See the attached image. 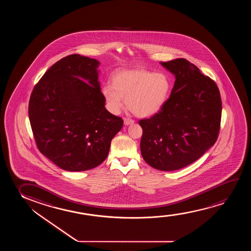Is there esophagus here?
<instances>
[{"mask_svg": "<svg viewBox=\"0 0 251 251\" xmlns=\"http://www.w3.org/2000/svg\"><path fill=\"white\" fill-rule=\"evenodd\" d=\"M134 121L133 119H130L128 117H125L124 118V124L125 125H129V124H134Z\"/></svg>", "mask_w": 251, "mask_h": 251, "instance_id": "34e87169", "label": "esophagus"}]
</instances>
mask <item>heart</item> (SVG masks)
Returning a JSON list of instances; mask_svg holds the SVG:
<instances>
[{
	"mask_svg": "<svg viewBox=\"0 0 251 251\" xmlns=\"http://www.w3.org/2000/svg\"><path fill=\"white\" fill-rule=\"evenodd\" d=\"M172 82L165 73L146 69L124 70L112 78V86L105 85L102 94L108 110L117 114L124 106V99L132 113L148 117L158 113L168 101Z\"/></svg>",
	"mask_w": 251,
	"mask_h": 251,
	"instance_id": "heart-1",
	"label": "heart"
}]
</instances>
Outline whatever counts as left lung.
<instances>
[{"mask_svg": "<svg viewBox=\"0 0 251 251\" xmlns=\"http://www.w3.org/2000/svg\"><path fill=\"white\" fill-rule=\"evenodd\" d=\"M176 77L165 106L139 121L145 161L159 171L192 164L216 142L222 103L216 83L184 58L160 62Z\"/></svg>", "mask_w": 251, "mask_h": 251, "instance_id": "8db88e82", "label": "left lung"}]
</instances>
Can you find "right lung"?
Segmentation results:
<instances>
[{
    "label": "right lung",
    "instance_id": "right-lung-1",
    "mask_svg": "<svg viewBox=\"0 0 251 251\" xmlns=\"http://www.w3.org/2000/svg\"><path fill=\"white\" fill-rule=\"evenodd\" d=\"M96 59L74 54L55 62L32 90L28 114L42 154L60 168L84 172L107 158L124 120L105 109Z\"/></svg>",
    "mask_w": 251,
    "mask_h": 251
}]
</instances>
